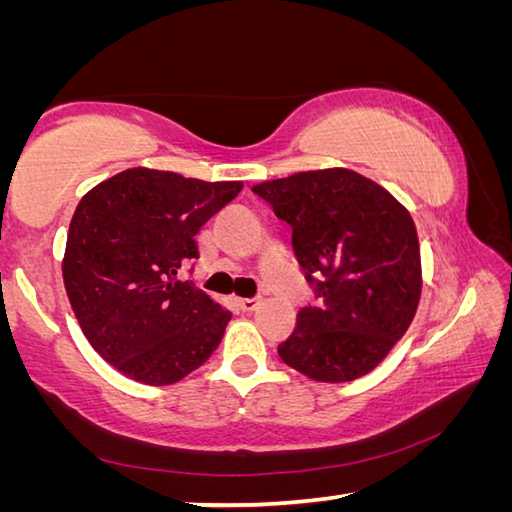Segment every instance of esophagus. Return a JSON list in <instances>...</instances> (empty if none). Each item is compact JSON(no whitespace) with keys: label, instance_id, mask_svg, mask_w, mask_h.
Wrapping results in <instances>:
<instances>
[{"label":"esophagus","instance_id":"obj_1","mask_svg":"<svg viewBox=\"0 0 512 512\" xmlns=\"http://www.w3.org/2000/svg\"><path fill=\"white\" fill-rule=\"evenodd\" d=\"M237 305L241 311H255L259 305H262V300L259 298H239Z\"/></svg>","mask_w":512,"mask_h":512}]
</instances>
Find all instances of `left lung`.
Instances as JSON below:
<instances>
[{
    "label": "left lung",
    "mask_w": 512,
    "mask_h": 512,
    "mask_svg": "<svg viewBox=\"0 0 512 512\" xmlns=\"http://www.w3.org/2000/svg\"><path fill=\"white\" fill-rule=\"evenodd\" d=\"M253 192L291 225L293 253L316 305L277 345L316 381L366 375L402 339L420 302V244L411 214L350 169L300 171Z\"/></svg>",
    "instance_id": "obj_1"
}]
</instances>
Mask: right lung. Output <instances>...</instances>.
<instances>
[{
    "label": "right lung",
    "instance_id": "add662e5",
    "mask_svg": "<svg viewBox=\"0 0 512 512\" xmlns=\"http://www.w3.org/2000/svg\"><path fill=\"white\" fill-rule=\"evenodd\" d=\"M241 187L137 167L81 198L67 232L65 291L112 368L149 386L176 384L219 348L232 314L178 273L198 259V230Z\"/></svg>",
    "mask_w": 512,
    "mask_h": 512
}]
</instances>
